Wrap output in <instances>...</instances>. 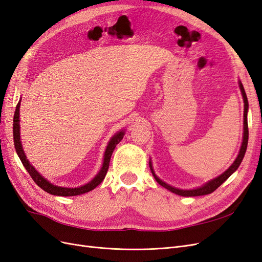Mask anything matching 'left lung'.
<instances>
[{
    "label": "left lung",
    "mask_w": 262,
    "mask_h": 262,
    "mask_svg": "<svg viewBox=\"0 0 262 262\" xmlns=\"http://www.w3.org/2000/svg\"><path fill=\"white\" fill-rule=\"evenodd\" d=\"M239 87H241V91H242V94H243V98H244V139H243V144H242V147H241V150H239V154L238 156H237V158L235 160V162L233 163V165L229 167L224 173H222L221 176H219L217 178L213 179L211 181H209L207 185H204L203 187L201 188H196V189H192V190H181V189H177V188H173L167 184H165L164 181H162L160 178H158L155 172L152 168V165H150L149 163V167H150V170H152V173L154 178L156 179V181L160 184L161 186L165 187L166 189H168L169 191L176 193L178 195H182V196H198V195H204V194H209V193H212L213 191H215V190L223 184V182L232 175V173L239 167V165L243 161V158L245 156V153H246V149H247V144H248V122H247V112H248V99H247V95H246L245 93V90H244V86L243 84L239 82Z\"/></svg>",
    "instance_id": "obj_1"
}]
</instances>
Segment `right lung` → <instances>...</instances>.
Here are the masks:
<instances>
[{
    "instance_id": "add662e5",
    "label": "right lung",
    "mask_w": 262,
    "mask_h": 262,
    "mask_svg": "<svg viewBox=\"0 0 262 262\" xmlns=\"http://www.w3.org/2000/svg\"><path fill=\"white\" fill-rule=\"evenodd\" d=\"M19 102L16 106V110H15L14 114V119H13V137H14V145L15 149H16V153L18 157L20 158V161L24 165V167L26 168L30 177L33 178V180L36 182V184L40 187L42 190H45L46 192H48L53 195H61V196H72V195H78V194H83L91 191V190L96 188L100 182L104 180L106 173L109 168V162H110V157L113 155L114 149L116 145L120 142L124 136V132L120 131L117 133L114 138L110 140L109 144L106 148L105 152V157H104V164H102V167L100 171L98 172V175L95 177L89 184L82 186L80 188H63V187H58L50 184L49 181H47L41 175H39V172L31 166L26 158L25 153H24L21 143H20V138H19Z\"/></svg>"
}]
</instances>
